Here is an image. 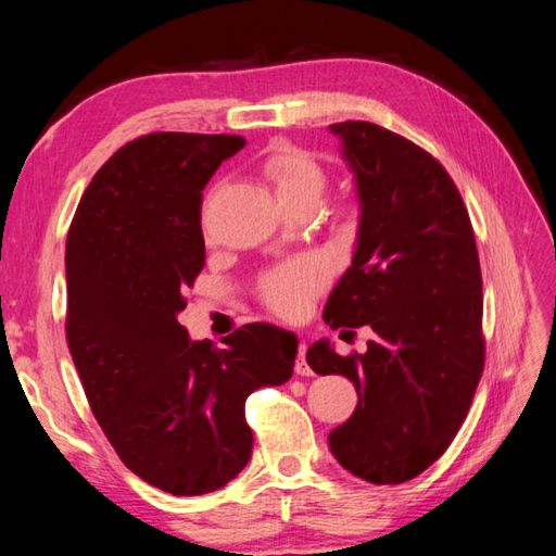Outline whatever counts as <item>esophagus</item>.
Wrapping results in <instances>:
<instances>
[{
    "instance_id": "1",
    "label": "esophagus",
    "mask_w": 556,
    "mask_h": 556,
    "mask_svg": "<svg viewBox=\"0 0 556 556\" xmlns=\"http://www.w3.org/2000/svg\"><path fill=\"white\" fill-rule=\"evenodd\" d=\"M305 353H308V346L305 344H301L299 346V358H296V375H311L313 370H311V365H308V361H305Z\"/></svg>"
}]
</instances>
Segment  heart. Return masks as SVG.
<instances>
[{
  "instance_id": "obj_1",
  "label": "heart",
  "mask_w": 556,
  "mask_h": 556,
  "mask_svg": "<svg viewBox=\"0 0 556 556\" xmlns=\"http://www.w3.org/2000/svg\"><path fill=\"white\" fill-rule=\"evenodd\" d=\"M263 172L277 198L291 212L313 207L327 186L323 164L308 150L296 146H277L265 157ZM325 279L327 269L317 260H296L267 271L260 281V301L275 315L296 320L308 313L313 299L325 287Z\"/></svg>"
}]
</instances>
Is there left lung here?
Masks as SVG:
<instances>
[{
    "label": "left lung",
    "instance_id": "left-lung-1",
    "mask_svg": "<svg viewBox=\"0 0 556 556\" xmlns=\"http://www.w3.org/2000/svg\"><path fill=\"white\" fill-rule=\"evenodd\" d=\"M329 128L356 172L361 227L323 317L332 329L370 325L375 339L349 356L317 341L305 361L358 392L353 416L329 432L339 464L375 485H399L454 442L485 368L476 233L428 150L370 122Z\"/></svg>",
    "mask_w": 556,
    "mask_h": 556
}]
</instances>
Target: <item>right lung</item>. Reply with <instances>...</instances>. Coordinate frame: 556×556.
<instances>
[{"label": "right lung", "mask_w": 556, "mask_h": 556, "mask_svg": "<svg viewBox=\"0 0 556 556\" xmlns=\"http://www.w3.org/2000/svg\"><path fill=\"white\" fill-rule=\"evenodd\" d=\"M243 136H138L92 176L66 239V344L128 470L176 497L227 485L253 452L245 399L293 375L296 337L251 323L215 349L176 315L205 265L203 188Z\"/></svg>", "instance_id": "right-lung-1"}]
</instances>
